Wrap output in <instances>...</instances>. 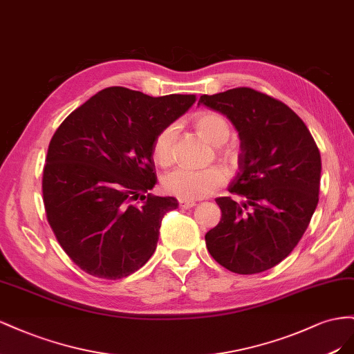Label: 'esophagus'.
I'll return each mask as SVG.
<instances>
[{
    "label": "esophagus",
    "mask_w": 354,
    "mask_h": 354,
    "mask_svg": "<svg viewBox=\"0 0 354 354\" xmlns=\"http://www.w3.org/2000/svg\"><path fill=\"white\" fill-rule=\"evenodd\" d=\"M196 206V201L194 200H187V198H179V207L183 209H191Z\"/></svg>",
    "instance_id": "esophagus-1"
}]
</instances>
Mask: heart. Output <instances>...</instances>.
Listing matches in <instances>:
<instances>
[{
	"instance_id": "heart-1",
	"label": "heart",
	"mask_w": 354,
	"mask_h": 354,
	"mask_svg": "<svg viewBox=\"0 0 354 354\" xmlns=\"http://www.w3.org/2000/svg\"><path fill=\"white\" fill-rule=\"evenodd\" d=\"M196 126L214 145H222L230 138L228 121L218 113L205 111L198 114ZM175 136L176 127L167 126L157 135L153 144V157L161 166H169L175 160ZM222 156L233 160L234 153L231 149H222ZM228 179L227 170L222 166H210L206 169H191L187 166L176 167L163 178V188L166 193L179 198L197 200L203 198L224 185Z\"/></svg>"
}]
</instances>
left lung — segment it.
Masks as SVG:
<instances>
[{
	"label": "left lung",
	"instance_id": "1",
	"mask_svg": "<svg viewBox=\"0 0 354 354\" xmlns=\"http://www.w3.org/2000/svg\"><path fill=\"white\" fill-rule=\"evenodd\" d=\"M224 114L240 138L239 170L218 197L219 224L207 231L209 254L237 274L277 266L298 245L319 201L322 160L310 130L280 100L249 87L200 96Z\"/></svg>",
	"mask_w": 354,
	"mask_h": 354
}]
</instances>
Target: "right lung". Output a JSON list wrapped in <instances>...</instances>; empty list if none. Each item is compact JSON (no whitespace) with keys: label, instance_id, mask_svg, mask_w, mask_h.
Masks as SVG:
<instances>
[{"label":"right lung","instance_id":"add662e5","mask_svg":"<svg viewBox=\"0 0 354 354\" xmlns=\"http://www.w3.org/2000/svg\"><path fill=\"white\" fill-rule=\"evenodd\" d=\"M194 102V95L108 87L56 130L43 171L46 215L59 245L90 276L123 279L153 257L161 219L178 207L175 197L145 196L157 184L153 144Z\"/></svg>","mask_w":354,"mask_h":354}]
</instances>
